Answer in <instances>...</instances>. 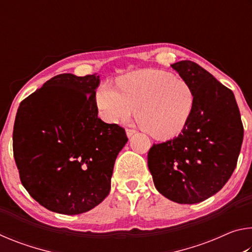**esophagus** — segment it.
Here are the masks:
<instances>
[{
	"label": "esophagus",
	"mask_w": 252,
	"mask_h": 252,
	"mask_svg": "<svg viewBox=\"0 0 252 252\" xmlns=\"http://www.w3.org/2000/svg\"><path fill=\"white\" fill-rule=\"evenodd\" d=\"M126 136H127V138H131L132 135L136 133V131H135V130H133V129H126Z\"/></svg>",
	"instance_id": "1"
}]
</instances>
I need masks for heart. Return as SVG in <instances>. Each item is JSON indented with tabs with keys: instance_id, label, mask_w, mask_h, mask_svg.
<instances>
[{
	"instance_id": "heart-1",
	"label": "heart",
	"mask_w": 252,
	"mask_h": 252,
	"mask_svg": "<svg viewBox=\"0 0 252 252\" xmlns=\"http://www.w3.org/2000/svg\"><path fill=\"white\" fill-rule=\"evenodd\" d=\"M116 89L102 84L95 93L101 117L110 123L127 121L136 110L140 126L159 140L178 136L189 125L197 96L185 79L144 69L118 80Z\"/></svg>"
}]
</instances>
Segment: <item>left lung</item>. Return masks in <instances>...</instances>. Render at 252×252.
<instances>
[{
    "label": "left lung",
    "mask_w": 252,
    "mask_h": 252,
    "mask_svg": "<svg viewBox=\"0 0 252 252\" xmlns=\"http://www.w3.org/2000/svg\"><path fill=\"white\" fill-rule=\"evenodd\" d=\"M197 96L189 125L177 138L153 144L148 167L157 190L181 204L216 194L236 169L242 140L240 112L233 92L192 61L171 64Z\"/></svg>",
    "instance_id": "1"
}]
</instances>
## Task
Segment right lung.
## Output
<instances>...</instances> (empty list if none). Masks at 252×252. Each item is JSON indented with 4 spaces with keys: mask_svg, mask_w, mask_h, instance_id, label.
Masks as SVG:
<instances>
[{
    "mask_svg": "<svg viewBox=\"0 0 252 252\" xmlns=\"http://www.w3.org/2000/svg\"><path fill=\"white\" fill-rule=\"evenodd\" d=\"M100 75L59 74L20 103L13 153L30 195L50 211L80 215L111 189L126 131L97 118Z\"/></svg>",
    "mask_w": 252,
    "mask_h": 252,
    "instance_id": "add662e5",
    "label": "right lung"
}]
</instances>
